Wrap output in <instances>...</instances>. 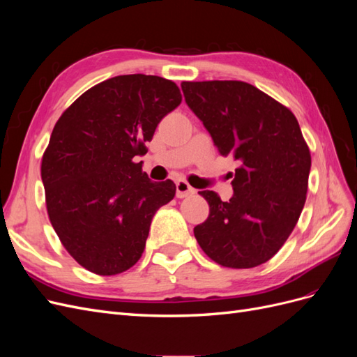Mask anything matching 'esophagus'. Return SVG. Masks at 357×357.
Returning <instances> with one entry per match:
<instances>
[{"mask_svg": "<svg viewBox=\"0 0 357 357\" xmlns=\"http://www.w3.org/2000/svg\"><path fill=\"white\" fill-rule=\"evenodd\" d=\"M193 193H195V189H193L188 181L178 180L176 183V195H177V198H186L189 195H193Z\"/></svg>", "mask_w": 357, "mask_h": 357, "instance_id": "esophagus-1", "label": "esophagus"}]
</instances>
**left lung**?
Instances as JSON below:
<instances>
[{
  "mask_svg": "<svg viewBox=\"0 0 357 357\" xmlns=\"http://www.w3.org/2000/svg\"><path fill=\"white\" fill-rule=\"evenodd\" d=\"M181 89L219 153L241 164L229 201L198 192L210 214L195 238L222 266L262 265L286 243L307 199L311 155L296 117L245 82H183Z\"/></svg>",
  "mask_w": 357,
  "mask_h": 357,
  "instance_id": "1",
  "label": "left lung"
}]
</instances>
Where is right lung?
Here are the masks:
<instances>
[{
  "label": "right lung",
  "instance_id": "add662e5",
  "mask_svg": "<svg viewBox=\"0 0 357 357\" xmlns=\"http://www.w3.org/2000/svg\"><path fill=\"white\" fill-rule=\"evenodd\" d=\"M181 102L178 86L128 74L80 95L53 128L41 180L53 229L74 261L116 275L142 257L155 213L176 195L174 181H152L143 162L158 123Z\"/></svg>",
  "mask_w": 357,
  "mask_h": 357
}]
</instances>
